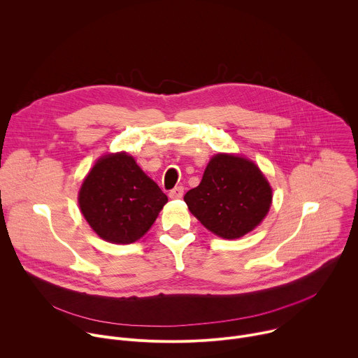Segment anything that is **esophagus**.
<instances>
[{
    "mask_svg": "<svg viewBox=\"0 0 358 358\" xmlns=\"http://www.w3.org/2000/svg\"><path fill=\"white\" fill-rule=\"evenodd\" d=\"M182 194H184V188L181 187V185H178V187H176V188H173L171 191H170V198L171 199H178V198H181L182 196Z\"/></svg>",
    "mask_w": 358,
    "mask_h": 358,
    "instance_id": "esophagus-1",
    "label": "esophagus"
}]
</instances>
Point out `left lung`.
Here are the masks:
<instances>
[{"label":"left lung","mask_w":358,"mask_h":358,"mask_svg":"<svg viewBox=\"0 0 358 358\" xmlns=\"http://www.w3.org/2000/svg\"><path fill=\"white\" fill-rule=\"evenodd\" d=\"M198 221L225 239L241 238L268 214L272 188L258 166L236 156L211 159L198 187L184 195Z\"/></svg>","instance_id":"left-lung-1"}]
</instances>
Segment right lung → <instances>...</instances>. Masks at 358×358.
<instances>
[{"label": "right lung", "mask_w": 358, "mask_h": 358, "mask_svg": "<svg viewBox=\"0 0 358 358\" xmlns=\"http://www.w3.org/2000/svg\"><path fill=\"white\" fill-rule=\"evenodd\" d=\"M167 201L126 152L101 157L79 191V207L89 225L100 238L115 243L140 239Z\"/></svg>", "instance_id": "obj_1"}]
</instances>
